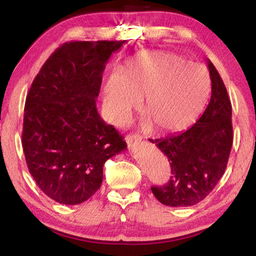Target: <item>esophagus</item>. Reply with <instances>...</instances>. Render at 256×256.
Here are the masks:
<instances>
[{
	"label": "esophagus",
	"mask_w": 256,
	"mask_h": 256,
	"mask_svg": "<svg viewBox=\"0 0 256 256\" xmlns=\"http://www.w3.org/2000/svg\"><path fill=\"white\" fill-rule=\"evenodd\" d=\"M125 140H126V142L128 144H136V142H138V141H141V138L138 136H136V134H130V136H128L126 138H125Z\"/></svg>",
	"instance_id": "obj_1"
}]
</instances>
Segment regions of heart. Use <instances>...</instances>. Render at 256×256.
Segmentation results:
<instances>
[{
    "mask_svg": "<svg viewBox=\"0 0 256 256\" xmlns=\"http://www.w3.org/2000/svg\"><path fill=\"white\" fill-rule=\"evenodd\" d=\"M211 92V76L200 63L172 52L151 50L134 56L125 73L114 71L104 86V107L116 125L128 120L144 102L142 126L159 132H177L200 115Z\"/></svg>",
    "mask_w": 256,
    "mask_h": 256,
    "instance_id": "b5f03b06",
    "label": "heart"
}]
</instances>
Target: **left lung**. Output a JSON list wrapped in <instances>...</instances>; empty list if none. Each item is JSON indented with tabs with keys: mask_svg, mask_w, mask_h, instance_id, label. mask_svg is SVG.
<instances>
[{
	"mask_svg": "<svg viewBox=\"0 0 256 256\" xmlns=\"http://www.w3.org/2000/svg\"><path fill=\"white\" fill-rule=\"evenodd\" d=\"M211 98L201 118L186 131L149 141L166 154L172 168L167 184L152 186L154 196L170 206L201 202L222 178L232 146V104L222 76L208 60Z\"/></svg>",
	"mask_w": 256,
	"mask_h": 256,
	"instance_id": "obj_1",
	"label": "left lung"
}]
</instances>
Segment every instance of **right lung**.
<instances>
[{
    "label": "right lung",
    "mask_w": 256,
    "mask_h": 256,
    "mask_svg": "<svg viewBox=\"0 0 256 256\" xmlns=\"http://www.w3.org/2000/svg\"><path fill=\"white\" fill-rule=\"evenodd\" d=\"M126 40L70 42L34 78L24 114L22 148L29 172L62 204L88 200L107 159L126 149L124 136L98 114L96 99L110 55Z\"/></svg>",
    "instance_id": "add662e5"
}]
</instances>
